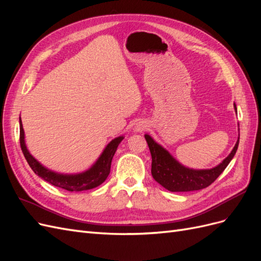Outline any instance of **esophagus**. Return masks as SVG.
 Masks as SVG:
<instances>
[{"instance_id":"obj_1","label":"esophagus","mask_w":261,"mask_h":261,"mask_svg":"<svg viewBox=\"0 0 261 261\" xmlns=\"http://www.w3.org/2000/svg\"><path fill=\"white\" fill-rule=\"evenodd\" d=\"M147 127H148V125H147V123L145 121H139L135 125V130L138 132V133H141V132L146 130Z\"/></svg>"}]
</instances>
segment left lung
<instances>
[{"label": "left lung", "mask_w": 261, "mask_h": 261, "mask_svg": "<svg viewBox=\"0 0 261 261\" xmlns=\"http://www.w3.org/2000/svg\"><path fill=\"white\" fill-rule=\"evenodd\" d=\"M235 111L236 106L234 103ZM240 130V128H239ZM150 153H151V174L154 180L170 192H192L206 188L215 181L233 159L239 148L240 137L225 159L212 169L195 170L184 167L175 158L153 140L148 134L145 135Z\"/></svg>", "instance_id": "left-lung-1"}]
</instances>
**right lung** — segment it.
<instances>
[{
    "label": "right lung",
    "mask_w": 261,
    "mask_h": 261,
    "mask_svg": "<svg viewBox=\"0 0 261 261\" xmlns=\"http://www.w3.org/2000/svg\"><path fill=\"white\" fill-rule=\"evenodd\" d=\"M19 140L22 153L25 155L29 167L33 169L36 174L44 179L53 186H57L63 189H66L68 192H82L88 191L101 185L107 179L111 170V162L116 149L121 141L124 139L123 136H118L113 140L110 141L107 145L103 151L98 158V160L94 162L91 167L82 173L77 174H63V173L54 172L39 162L37 159L30 154L28 151L26 143H25V132L22 128L21 120L19 117Z\"/></svg>",
    "instance_id": "1"
}]
</instances>
